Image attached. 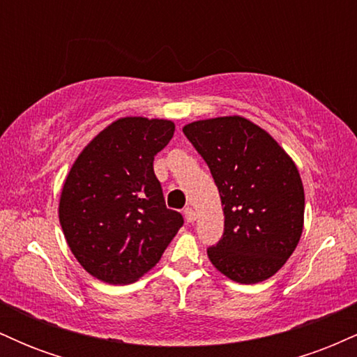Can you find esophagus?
I'll return each mask as SVG.
<instances>
[{
	"mask_svg": "<svg viewBox=\"0 0 357 357\" xmlns=\"http://www.w3.org/2000/svg\"><path fill=\"white\" fill-rule=\"evenodd\" d=\"M184 218H186L188 223H195V221H196V211L192 210L191 206H188L186 210H184Z\"/></svg>",
	"mask_w": 357,
	"mask_h": 357,
	"instance_id": "obj_1",
	"label": "esophagus"
}]
</instances>
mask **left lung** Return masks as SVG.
Instances as JSON below:
<instances>
[{"label":"left lung","mask_w":357,"mask_h":357,"mask_svg":"<svg viewBox=\"0 0 357 357\" xmlns=\"http://www.w3.org/2000/svg\"><path fill=\"white\" fill-rule=\"evenodd\" d=\"M184 136L210 167L225 231L208 258L238 284H258L285 265L304 230V184L294 159L241 116L190 122Z\"/></svg>","instance_id":"obj_1"}]
</instances>
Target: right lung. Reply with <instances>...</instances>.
Listing matches in <instances>:
<instances>
[{
	"label": "right lung",
	"instance_id": "add662e5",
	"mask_svg": "<svg viewBox=\"0 0 357 357\" xmlns=\"http://www.w3.org/2000/svg\"><path fill=\"white\" fill-rule=\"evenodd\" d=\"M173 136L167 119L121 117L77 155L61 186L59 220L73 257L92 277L132 284L183 227V216L166 208L153 167Z\"/></svg>",
	"mask_w": 357,
	"mask_h": 357
}]
</instances>
